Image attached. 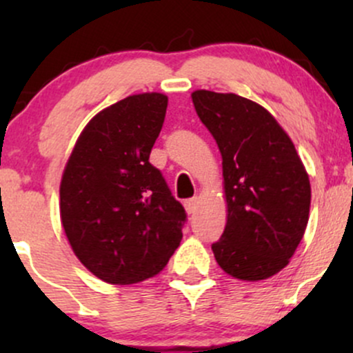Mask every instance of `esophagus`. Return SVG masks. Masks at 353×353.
I'll list each match as a JSON object with an SVG mask.
<instances>
[{
    "label": "esophagus",
    "instance_id": "1",
    "mask_svg": "<svg viewBox=\"0 0 353 353\" xmlns=\"http://www.w3.org/2000/svg\"><path fill=\"white\" fill-rule=\"evenodd\" d=\"M184 208L188 210V214H194L199 208V199L197 197H192V199H188L184 202Z\"/></svg>",
    "mask_w": 353,
    "mask_h": 353
}]
</instances>
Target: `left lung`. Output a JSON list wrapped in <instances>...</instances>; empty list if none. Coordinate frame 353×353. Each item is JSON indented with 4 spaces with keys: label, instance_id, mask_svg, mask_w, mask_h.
Wrapping results in <instances>:
<instances>
[{
    "label": "left lung",
    "instance_id": "1",
    "mask_svg": "<svg viewBox=\"0 0 353 353\" xmlns=\"http://www.w3.org/2000/svg\"><path fill=\"white\" fill-rule=\"evenodd\" d=\"M192 103L222 156L228 224L212 244L217 264L241 281H264L289 264L310 210V182L295 145L254 101L199 89Z\"/></svg>",
    "mask_w": 353,
    "mask_h": 353
}]
</instances>
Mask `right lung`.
<instances>
[{"mask_svg":"<svg viewBox=\"0 0 353 353\" xmlns=\"http://www.w3.org/2000/svg\"><path fill=\"white\" fill-rule=\"evenodd\" d=\"M168 109L161 92L128 96L98 112L76 141L59 188L72 252L108 283L143 282L181 244L185 210L149 163Z\"/></svg>","mask_w":353,"mask_h":353,"instance_id":"obj_1","label":"right lung"}]
</instances>
